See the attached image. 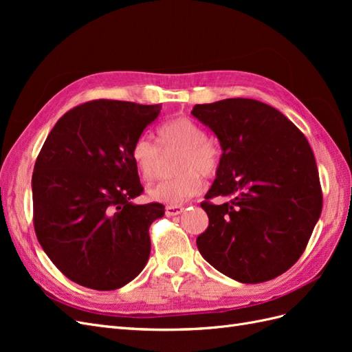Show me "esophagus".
I'll return each mask as SVG.
<instances>
[{"mask_svg": "<svg viewBox=\"0 0 352 352\" xmlns=\"http://www.w3.org/2000/svg\"><path fill=\"white\" fill-rule=\"evenodd\" d=\"M184 211L182 206H166V214L167 216H177Z\"/></svg>", "mask_w": 352, "mask_h": 352, "instance_id": "1", "label": "esophagus"}]
</instances>
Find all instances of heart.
Returning a JSON list of instances; mask_svg holds the SVG:
<instances>
[{
  "label": "heart",
  "mask_w": 352,
  "mask_h": 352,
  "mask_svg": "<svg viewBox=\"0 0 352 352\" xmlns=\"http://www.w3.org/2000/svg\"><path fill=\"white\" fill-rule=\"evenodd\" d=\"M158 145L150 136L141 135L132 145V160L146 182L162 177L166 157L177 153L175 177L150 189L155 201L176 206L201 192L202 179L216 176L221 154L219 146L210 141L204 127L189 117H176L158 127Z\"/></svg>",
  "instance_id": "obj_1"
}]
</instances>
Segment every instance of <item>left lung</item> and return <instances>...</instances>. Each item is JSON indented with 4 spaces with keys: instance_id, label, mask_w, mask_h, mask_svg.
Here are the masks:
<instances>
[{
    "instance_id": "1",
    "label": "left lung",
    "mask_w": 352,
    "mask_h": 352,
    "mask_svg": "<svg viewBox=\"0 0 352 352\" xmlns=\"http://www.w3.org/2000/svg\"><path fill=\"white\" fill-rule=\"evenodd\" d=\"M192 114L223 150L201 202L208 216L197 238L201 255L242 283L278 278L302 255L323 207L310 144L279 110L255 100L197 104ZM216 196L228 201L217 206Z\"/></svg>"
}]
</instances>
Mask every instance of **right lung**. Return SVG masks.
Segmentation results:
<instances>
[{"instance_id": "1", "label": "right lung", "mask_w": 352, "mask_h": 352, "mask_svg": "<svg viewBox=\"0 0 352 352\" xmlns=\"http://www.w3.org/2000/svg\"><path fill=\"white\" fill-rule=\"evenodd\" d=\"M162 105L94 100L52 127L32 175L34 228L42 250L74 283L114 291L150 257L158 202L135 206L144 188L132 145Z\"/></svg>"}]
</instances>
